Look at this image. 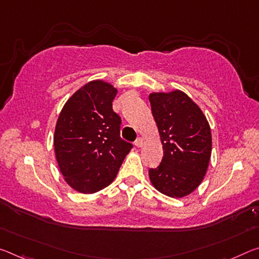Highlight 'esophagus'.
I'll return each mask as SVG.
<instances>
[{
  "instance_id": "esophagus-1",
  "label": "esophagus",
  "mask_w": 259,
  "mask_h": 259,
  "mask_svg": "<svg viewBox=\"0 0 259 259\" xmlns=\"http://www.w3.org/2000/svg\"><path fill=\"white\" fill-rule=\"evenodd\" d=\"M135 146H136V147H142L143 146V139L142 138H137L136 142H135Z\"/></svg>"
}]
</instances>
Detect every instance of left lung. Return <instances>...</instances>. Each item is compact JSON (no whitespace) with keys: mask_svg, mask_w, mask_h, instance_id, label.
<instances>
[{"mask_svg":"<svg viewBox=\"0 0 259 259\" xmlns=\"http://www.w3.org/2000/svg\"><path fill=\"white\" fill-rule=\"evenodd\" d=\"M152 115L161 139L163 157L149 170L151 183L161 194L182 198L202 183L212 151L210 124L186 93H151Z\"/></svg>","mask_w":259,"mask_h":259,"instance_id":"left-lung-1","label":"left lung"}]
</instances>
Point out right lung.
<instances>
[{"mask_svg":"<svg viewBox=\"0 0 259 259\" xmlns=\"http://www.w3.org/2000/svg\"><path fill=\"white\" fill-rule=\"evenodd\" d=\"M116 93L107 81H90L69 98L57 118V163L65 182L81 194L109 186L133 149L120 137L121 117L112 104Z\"/></svg>","mask_w":259,"mask_h":259,"instance_id":"1","label":"right lung"}]
</instances>
